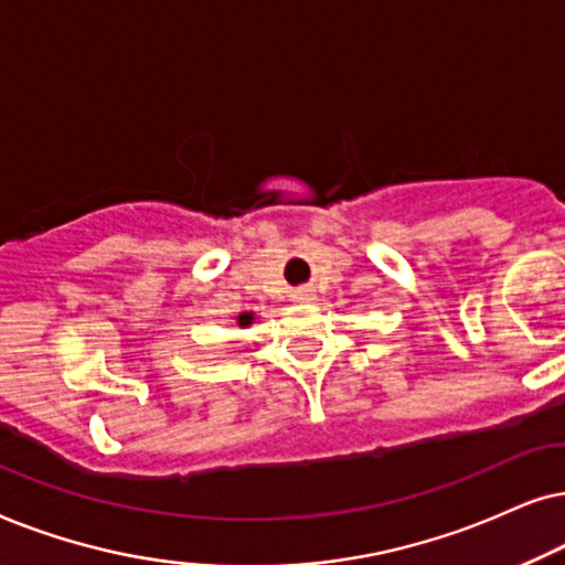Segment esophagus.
Returning <instances> with one entry per match:
<instances>
[{
	"instance_id": "1",
	"label": "esophagus",
	"mask_w": 565,
	"mask_h": 565,
	"mask_svg": "<svg viewBox=\"0 0 565 565\" xmlns=\"http://www.w3.org/2000/svg\"><path fill=\"white\" fill-rule=\"evenodd\" d=\"M312 299V295H310V289H297V291H291V302H310Z\"/></svg>"
}]
</instances>
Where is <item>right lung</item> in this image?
<instances>
[{"instance_id":"right-lung-1","label":"right lung","mask_w":565,"mask_h":565,"mask_svg":"<svg viewBox=\"0 0 565 565\" xmlns=\"http://www.w3.org/2000/svg\"><path fill=\"white\" fill-rule=\"evenodd\" d=\"M253 320H255V315H253V312H243V315H237V326H239V328H247V326H250Z\"/></svg>"}]
</instances>
